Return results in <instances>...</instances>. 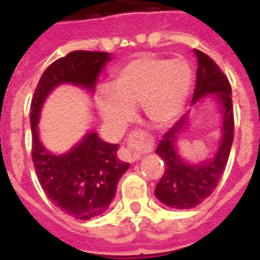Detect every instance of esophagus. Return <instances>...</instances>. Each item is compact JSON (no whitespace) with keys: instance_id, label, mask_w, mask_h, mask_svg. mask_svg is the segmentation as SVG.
Instances as JSON below:
<instances>
[{"instance_id":"1","label":"esophagus","mask_w":260,"mask_h":260,"mask_svg":"<svg viewBox=\"0 0 260 260\" xmlns=\"http://www.w3.org/2000/svg\"><path fill=\"white\" fill-rule=\"evenodd\" d=\"M154 147V140L144 132H134L129 135L128 139V147L122 148L121 155L126 162H136L142 158L143 154L150 152Z\"/></svg>"}]
</instances>
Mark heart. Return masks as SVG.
<instances>
[{"label":"heart","instance_id":"b5f03b06","mask_svg":"<svg viewBox=\"0 0 260 260\" xmlns=\"http://www.w3.org/2000/svg\"><path fill=\"white\" fill-rule=\"evenodd\" d=\"M194 74L183 58L139 55L114 71L110 87L95 93L94 104L105 124L121 129L140 105L155 126H167L181 117L191 95Z\"/></svg>","mask_w":260,"mask_h":260}]
</instances>
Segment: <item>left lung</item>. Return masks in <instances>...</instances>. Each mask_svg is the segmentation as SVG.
I'll return each instance as SVG.
<instances>
[{
    "label": "left lung",
    "mask_w": 260,
    "mask_h": 260,
    "mask_svg": "<svg viewBox=\"0 0 260 260\" xmlns=\"http://www.w3.org/2000/svg\"><path fill=\"white\" fill-rule=\"evenodd\" d=\"M194 54L197 58V81L191 106L196 109L202 98L210 95L221 114V131L216 150L200 162L183 158L178 148L181 136L189 129L191 109L163 135L155 152L162 158L166 170L155 187V197L173 209H191L213 193L225 170L234 142V106L230 82L208 55L198 50H194Z\"/></svg>",
    "instance_id": "1"
}]
</instances>
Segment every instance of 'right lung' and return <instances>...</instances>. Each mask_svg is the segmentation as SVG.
<instances>
[{
  "mask_svg": "<svg viewBox=\"0 0 260 260\" xmlns=\"http://www.w3.org/2000/svg\"><path fill=\"white\" fill-rule=\"evenodd\" d=\"M110 60L109 52L73 51L43 73L30 104L32 160L39 182L48 200L77 220H90L106 212L129 163L117 158L118 144L104 142L94 131L86 132L66 152L55 154L40 140L39 121L47 97L56 87L74 85L93 94Z\"/></svg>",
  "mask_w": 260,
  "mask_h": 260,
  "instance_id": "obj_1",
  "label": "right lung"
}]
</instances>
